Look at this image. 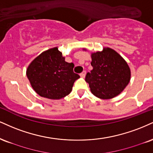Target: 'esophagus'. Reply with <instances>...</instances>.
I'll return each instance as SVG.
<instances>
[{
    "instance_id": "esophagus-1",
    "label": "esophagus",
    "mask_w": 153,
    "mask_h": 153,
    "mask_svg": "<svg viewBox=\"0 0 153 153\" xmlns=\"http://www.w3.org/2000/svg\"><path fill=\"white\" fill-rule=\"evenodd\" d=\"M85 75H86V71H82V73L80 74V77H82V78H85Z\"/></svg>"
}]
</instances>
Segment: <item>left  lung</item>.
<instances>
[{"label": "left lung", "mask_w": 153, "mask_h": 153, "mask_svg": "<svg viewBox=\"0 0 153 153\" xmlns=\"http://www.w3.org/2000/svg\"><path fill=\"white\" fill-rule=\"evenodd\" d=\"M91 58L93 70L87 73L85 81L92 93L101 99L117 96L129 83V66L118 53L109 48L92 53Z\"/></svg>", "instance_id": "left-lung-1"}]
</instances>
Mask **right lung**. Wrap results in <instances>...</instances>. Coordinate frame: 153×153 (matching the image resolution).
I'll return each mask as SVG.
<instances>
[{"instance_id": "right-lung-1", "label": "right lung", "mask_w": 153, "mask_h": 153, "mask_svg": "<svg viewBox=\"0 0 153 153\" xmlns=\"http://www.w3.org/2000/svg\"><path fill=\"white\" fill-rule=\"evenodd\" d=\"M74 64L54 48L42 53L27 68L26 75L35 91L41 97L58 100L70 94L80 75L73 72Z\"/></svg>"}]
</instances>
